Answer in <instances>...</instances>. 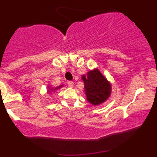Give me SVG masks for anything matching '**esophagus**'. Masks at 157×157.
<instances>
[{
    "instance_id": "obj_1",
    "label": "esophagus",
    "mask_w": 157,
    "mask_h": 157,
    "mask_svg": "<svg viewBox=\"0 0 157 157\" xmlns=\"http://www.w3.org/2000/svg\"><path fill=\"white\" fill-rule=\"evenodd\" d=\"M68 86H69V87L72 88L73 86H75V83H74L73 81H68Z\"/></svg>"
}]
</instances>
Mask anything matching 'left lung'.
<instances>
[{"label":"left lung","mask_w":157,"mask_h":157,"mask_svg":"<svg viewBox=\"0 0 157 157\" xmlns=\"http://www.w3.org/2000/svg\"><path fill=\"white\" fill-rule=\"evenodd\" d=\"M86 99L93 105L105 102L111 94V84L97 68L82 75Z\"/></svg>","instance_id":"8db88e82"}]
</instances>
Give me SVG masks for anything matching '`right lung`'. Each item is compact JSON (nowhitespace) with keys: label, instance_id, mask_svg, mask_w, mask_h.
Returning a JSON list of instances; mask_svg holds the SVG:
<instances>
[{"label":"right lung","instance_id":"add662e5","mask_svg":"<svg viewBox=\"0 0 157 157\" xmlns=\"http://www.w3.org/2000/svg\"><path fill=\"white\" fill-rule=\"evenodd\" d=\"M63 87V85H60V86H57V87H55V89L54 88H52L51 86H48V94H52L53 92H55V91H57V90L60 89V88Z\"/></svg>","mask_w":157,"mask_h":157}]
</instances>
